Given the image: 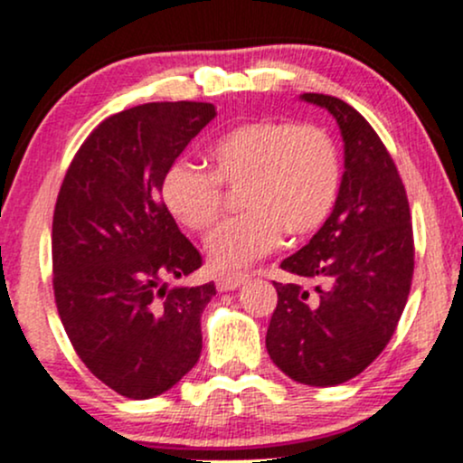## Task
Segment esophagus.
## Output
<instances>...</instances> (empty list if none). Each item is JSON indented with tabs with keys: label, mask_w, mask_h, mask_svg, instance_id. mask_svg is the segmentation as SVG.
<instances>
[{
	"label": "esophagus",
	"mask_w": 463,
	"mask_h": 463,
	"mask_svg": "<svg viewBox=\"0 0 463 463\" xmlns=\"http://www.w3.org/2000/svg\"><path fill=\"white\" fill-rule=\"evenodd\" d=\"M250 279V274L246 272H232V274H223V277L217 279V289L220 292H231V289H237L240 286Z\"/></svg>",
	"instance_id": "obj_1"
}]
</instances>
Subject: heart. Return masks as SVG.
<instances>
[{"label": "heart", "instance_id": "b5f03b06", "mask_svg": "<svg viewBox=\"0 0 463 463\" xmlns=\"http://www.w3.org/2000/svg\"><path fill=\"white\" fill-rule=\"evenodd\" d=\"M211 171L175 160L162 171L160 200L177 223L204 232L220 220L223 187L241 189L248 213L223 222L206 240L211 266L240 270L281 246L286 232L309 237L338 202L340 151L321 125L257 120L226 131L208 149Z\"/></svg>", "mask_w": 463, "mask_h": 463}]
</instances>
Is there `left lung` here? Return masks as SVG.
<instances>
[{
    "instance_id": "1",
    "label": "left lung",
    "mask_w": 463,
    "mask_h": 463,
    "mask_svg": "<svg viewBox=\"0 0 463 463\" xmlns=\"http://www.w3.org/2000/svg\"><path fill=\"white\" fill-rule=\"evenodd\" d=\"M336 118L345 174L329 220L281 268L266 334L272 363L297 383L334 387L363 373L398 327L413 279V226L395 162L373 127L336 96L301 94Z\"/></svg>"
}]
</instances>
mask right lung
<instances>
[{"instance_id": "add662e5", "label": "right lung", "mask_w": 463, "mask_h": 463, "mask_svg": "<svg viewBox=\"0 0 463 463\" xmlns=\"http://www.w3.org/2000/svg\"><path fill=\"white\" fill-rule=\"evenodd\" d=\"M217 116L215 105L146 103L109 116L76 151L52 220V286L70 343L131 400L195 367L215 283L166 288L202 266L160 200L162 171Z\"/></svg>"}]
</instances>
